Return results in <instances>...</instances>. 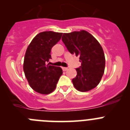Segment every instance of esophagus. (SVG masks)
<instances>
[{"label":"esophagus","instance_id":"esophagus-1","mask_svg":"<svg viewBox=\"0 0 130 130\" xmlns=\"http://www.w3.org/2000/svg\"><path fill=\"white\" fill-rule=\"evenodd\" d=\"M68 70V68H65V67L62 68V70L64 71V72H65V71H67Z\"/></svg>","mask_w":130,"mask_h":130}]
</instances>
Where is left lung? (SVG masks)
Listing matches in <instances>:
<instances>
[{
    "instance_id": "8db88e82",
    "label": "left lung",
    "mask_w": 130,
    "mask_h": 130,
    "mask_svg": "<svg viewBox=\"0 0 130 130\" xmlns=\"http://www.w3.org/2000/svg\"><path fill=\"white\" fill-rule=\"evenodd\" d=\"M62 42L72 54L79 56L81 66L76 68L73 85L80 92H87L100 83L104 75L105 58L104 50L98 40L84 30L64 33Z\"/></svg>"
}]
</instances>
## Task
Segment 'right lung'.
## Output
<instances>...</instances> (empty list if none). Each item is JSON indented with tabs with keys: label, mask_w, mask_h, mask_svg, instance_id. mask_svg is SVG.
<instances>
[{
	"label": "right lung",
	"mask_w": 130,
	"mask_h": 130,
	"mask_svg": "<svg viewBox=\"0 0 130 130\" xmlns=\"http://www.w3.org/2000/svg\"><path fill=\"white\" fill-rule=\"evenodd\" d=\"M62 34L53 31L39 33L26 49L23 62L25 77L31 88L42 94L53 92L62 74L60 67L46 64L51 58V48L61 39Z\"/></svg>",
	"instance_id": "1"
}]
</instances>
